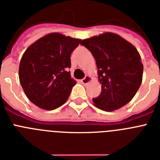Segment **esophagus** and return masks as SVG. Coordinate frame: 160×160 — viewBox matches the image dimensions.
<instances>
[{
	"instance_id": "obj_1",
	"label": "esophagus",
	"mask_w": 160,
	"mask_h": 160,
	"mask_svg": "<svg viewBox=\"0 0 160 160\" xmlns=\"http://www.w3.org/2000/svg\"><path fill=\"white\" fill-rule=\"evenodd\" d=\"M91 81H92V78H91V76H85V77L81 80V83H82L84 85H85V84H89V83L91 82Z\"/></svg>"
}]
</instances>
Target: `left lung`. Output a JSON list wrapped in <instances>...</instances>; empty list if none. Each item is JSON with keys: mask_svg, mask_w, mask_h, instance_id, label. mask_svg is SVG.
I'll return each instance as SVG.
<instances>
[{"mask_svg": "<svg viewBox=\"0 0 160 160\" xmlns=\"http://www.w3.org/2000/svg\"><path fill=\"white\" fill-rule=\"evenodd\" d=\"M91 52L98 68L102 91L93 98L103 111L119 109L132 100L141 86L143 64L137 49L113 33H101L80 42Z\"/></svg>", "mask_w": 160, "mask_h": 160, "instance_id": "obj_1", "label": "left lung"}]
</instances>
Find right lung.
I'll use <instances>...</instances> for the list:
<instances>
[{
  "mask_svg": "<svg viewBox=\"0 0 160 160\" xmlns=\"http://www.w3.org/2000/svg\"><path fill=\"white\" fill-rule=\"evenodd\" d=\"M81 39L52 33L35 41L23 54L19 82L31 102L53 110L68 99L76 81L71 76V54Z\"/></svg>",
  "mask_w": 160,
  "mask_h": 160,
  "instance_id": "right-lung-1",
  "label": "right lung"
}]
</instances>
